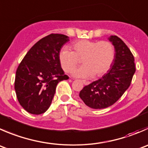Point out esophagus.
I'll use <instances>...</instances> for the list:
<instances>
[{"label":"esophagus","mask_w":148,"mask_h":148,"mask_svg":"<svg viewBox=\"0 0 148 148\" xmlns=\"http://www.w3.org/2000/svg\"><path fill=\"white\" fill-rule=\"evenodd\" d=\"M82 82L84 83V85H88V84H90V82H88V81H85V80H82Z\"/></svg>","instance_id":"34e87169"}]
</instances>
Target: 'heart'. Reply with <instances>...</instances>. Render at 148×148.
I'll return each mask as SVG.
<instances>
[{"mask_svg":"<svg viewBox=\"0 0 148 148\" xmlns=\"http://www.w3.org/2000/svg\"><path fill=\"white\" fill-rule=\"evenodd\" d=\"M71 48L74 52L67 48L61 50L59 61L64 71L71 73L82 59L84 66L74 72L77 77L88 78L94 75L101 77L108 71L115 58V48L107 40H80L73 42Z\"/></svg>","mask_w":148,"mask_h":148,"instance_id":"obj_1","label":"heart"}]
</instances>
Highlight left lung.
<instances>
[{"label": "left lung", "mask_w": 148, "mask_h": 148, "mask_svg": "<svg viewBox=\"0 0 148 148\" xmlns=\"http://www.w3.org/2000/svg\"><path fill=\"white\" fill-rule=\"evenodd\" d=\"M109 40L116 51L112 66L107 74L85 86L79 92L84 103L94 109L114 105L129 88L136 70L134 56L122 40L112 35Z\"/></svg>", "instance_id": "left-lung-1"}]
</instances>
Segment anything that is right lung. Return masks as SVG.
I'll list each match as a JSON object with an SVG mask.
<instances>
[{
  "mask_svg": "<svg viewBox=\"0 0 148 148\" xmlns=\"http://www.w3.org/2000/svg\"><path fill=\"white\" fill-rule=\"evenodd\" d=\"M69 37L51 34L36 42L16 69L14 89L18 103L32 114H43L51 106L59 82L68 79L59 61Z\"/></svg>",
  "mask_w": 148,
  "mask_h": 148,
  "instance_id": "right-lung-1",
  "label": "right lung"
}]
</instances>
